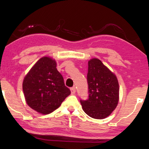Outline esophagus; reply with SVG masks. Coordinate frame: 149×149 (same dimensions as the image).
<instances>
[{"label": "esophagus", "instance_id": "34e87169", "mask_svg": "<svg viewBox=\"0 0 149 149\" xmlns=\"http://www.w3.org/2000/svg\"><path fill=\"white\" fill-rule=\"evenodd\" d=\"M70 91H71V94L74 95L75 92H76V89H75V87H71L70 88Z\"/></svg>", "mask_w": 149, "mask_h": 149}]
</instances>
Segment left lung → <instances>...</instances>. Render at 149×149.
Listing matches in <instances>:
<instances>
[{
    "label": "left lung",
    "instance_id": "8db88e82",
    "mask_svg": "<svg viewBox=\"0 0 149 149\" xmlns=\"http://www.w3.org/2000/svg\"><path fill=\"white\" fill-rule=\"evenodd\" d=\"M87 80L89 97L86 100H80L83 110L93 119H104L119 102L117 77L99 59L93 58L88 62Z\"/></svg>",
    "mask_w": 149,
    "mask_h": 149
}]
</instances>
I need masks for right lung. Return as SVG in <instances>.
<instances>
[{"label":"right lung","instance_id":"1","mask_svg":"<svg viewBox=\"0 0 149 149\" xmlns=\"http://www.w3.org/2000/svg\"><path fill=\"white\" fill-rule=\"evenodd\" d=\"M22 87L27 104L43 115L59 108L70 94L57 70L56 60L49 57L41 58L32 66L24 77Z\"/></svg>","mask_w":149,"mask_h":149}]
</instances>
